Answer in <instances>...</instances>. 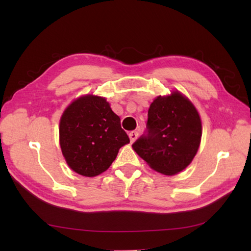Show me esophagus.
<instances>
[{"mask_svg": "<svg viewBox=\"0 0 251 251\" xmlns=\"http://www.w3.org/2000/svg\"><path fill=\"white\" fill-rule=\"evenodd\" d=\"M129 139H130V142L132 143L134 142L136 139H137V137H138V131H136V130H132V131H130L129 132Z\"/></svg>", "mask_w": 251, "mask_h": 251, "instance_id": "obj_1", "label": "esophagus"}]
</instances>
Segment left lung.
<instances>
[{
  "label": "left lung",
  "instance_id": "left-lung-1",
  "mask_svg": "<svg viewBox=\"0 0 251 251\" xmlns=\"http://www.w3.org/2000/svg\"><path fill=\"white\" fill-rule=\"evenodd\" d=\"M201 138V123L195 106L178 92L153 101L147 129L132 143L149 166L164 175H176L194 158Z\"/></svg>",
  "mask_w": 251,
  "mask_h": 251
}]
</instances>
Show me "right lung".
Here are the masks:
<instances>
[{"label": "right lung", "instance_id": "right-lung-1", "mask_svg": "<svg viewBox=\"0 0 251 251\" xmlns=\"http://www.w3.org/2000/svg\"><path fill=\"white\" fill-rule=\"evenodd\" d=\"M59 139L69 166L85 177L105 172L120 149L129 142L109 102L92 95L73 101L63 112Z\"/></svg>", "mask_w": 251, "mask_h": 251}]
</instances>
